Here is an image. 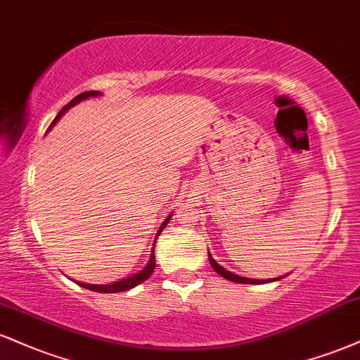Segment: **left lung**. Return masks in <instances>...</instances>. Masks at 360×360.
<instances>
[{
	"label": "left lung",
	"mask_w": 360,
	"mask_h": 360,
	"mask_svg": "<svg viewBox=\"0 0 360 360\" xmlns=\"http://www.w3.org/2000/svg\"><path fill=\"white\" fill-rule=\"evenodd\" d=\"M207 258H210V263L211 266H213V270L216 271L218 275H221L223 278H226L229 281H236V283H266V280H253V278H245V276H238L235 274H231V271L224 270V268L221 265H218V263L214 262L213 257L211 255H207ZM280 280V278H278ZM270 281V280H268Z\"/></svg>",
	"instance_id": "obj_1"
}]
</instances>
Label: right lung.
<instances>
[{
    "label": "right lung",
    "mask_w": 360,
    "mask_h": 360,
    "mask_svg": "<svg viewBox=\"0 0 360 360\" xmlns=\"http://www.w3.org/2000/svg\"><path fill=\"white\" fill-rule=\"evenodd\" d=\"M95 95H101V94H98L97 90H90V92H84V94L77 95V97L73 98L72 102H68L67 105H65L63 109L58 112V115L55 117V120H53V122H51V125H53V124L56 122V120H58L60 117H62V115L65 114V110L70 109L72 105H75V103H79L80 101H84V98L95 97ZM51 125H50V127H51ZM169 219H171V218H167L166 221H164V223L161 224V228H159V231H158V236L161 235L162 229L166 228V224L169 223ZM154 246H155V245H154ZM154 268H155V258H154V248H153V253H150V259H149V263H147V266H146L144 270H142V271H139V274L132 275V276H129V278H124V280L114 281V283H110V285H86V283H79V285H80V287L86 288V290H92V292H101V293H117V292H125V290H131V288H134V287H137L139 283H142V281H146L147 278H149V276L153 275Z\"/></svg>",
    "instance_id": "1"
}]
</instances>
